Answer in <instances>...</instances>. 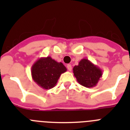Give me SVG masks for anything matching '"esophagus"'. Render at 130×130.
<instances>
[{
    "label": "esophagus",
    "mask_w": 130,
    "mask_h": 130,
    "mask_svg": "<svg viewBox=\"0 0 130 130\" xmlns=\"http://www.w3.org/2000/svg\"><path fill=\"white\" fill-rule=\"evenodd\" d=\"M67 68L69 71H72V65L71 64H68L67 65Z\"/></svg>",
    "instance_id": "34e87169"
}]
</instances>
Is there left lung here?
Listing matches in <instances>:
<instances>
[{"label": "left lung", "instance_id": "left-lung-1", "mask_svg": "<svg viewBox=\"0 0 130 130\" xmlns=\"http://www.w3.org/2000/svg\"><path fill=\"white\" fill-rule=\"evenodd\" d=\"M73 74L81 85L92 88L97 85L102 76V70L87 58H83L73 68Z\"/></svg>", "mask_w": 130, "mask_h": 130}]
</instances>
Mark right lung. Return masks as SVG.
<instances>
[{
    "instance_id": "obj_1",
    "label": "right lung",
    "mask_w": 130,
    "mask_h": 130,
    "mask_svg": "<svg viewBox=\"0 0 130 130\" xmlns=\"http://www.w3.org/2000/svg\"><path fill=\"white\" fill-rule=\"evenodd\" d=\"M66 71L62 62H58L51 57H41L32 66L31 75L38 85L48 90L57 85L60 75Z\"/></svg>"
}]
</instances>
